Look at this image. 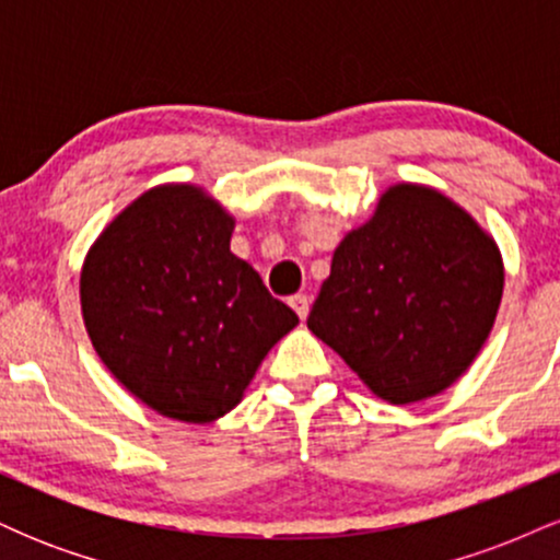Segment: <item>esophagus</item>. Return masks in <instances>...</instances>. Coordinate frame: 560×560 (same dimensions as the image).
Segmentation results:
<instances>
[{
  "label": "esophagus",
  "mask_w": 560,
  "mask_h": 560,
  "mask_svg": "<svg viewBox=\"0 0 560 560\" xmlns=\"http://www.w3.org/2000/svg\"><path fill=\"white\" fill-rule=\"evenodd\" d=\"M289 305L294 307V313H298L302 320L311 313V298H307V294H294V298H289Z\"/></svg>",
  "instance_id": "esophagus-1"
}]
</instances>
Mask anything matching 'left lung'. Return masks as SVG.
Listing matches in <instances>:
<instances>
[{
	"mask_svg": "<svg viewBox=\"0 0 560 560\" xmlns=\"http://www.w3.org/2000/svg\"><path fill=\"white\" fill-rule=\"evenodd\" d=\"M503 298V260L466 210L397 184L334 249L307 329L392 405L447 389L479 355Z\"/></svg>",
	"mask_w": 560,
	"mask_h": 560,
	"instance_id": "left-lung-1",
	"label": "left lung"
}]
</instances>
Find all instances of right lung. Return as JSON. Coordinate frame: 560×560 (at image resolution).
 <instances>
[{
	"instance_id": "right-lung-1",
	"label": "right lung",
	"mask_w": 560,
	"mask_h": 560,
	"mask_svg": "<svg viewBox=\"0 0 560 560\" xmlns=\"http://www.w3.org/2000/svg\"><path fill=\"white\" fill-rule=\"evenodd\" d=\"M231 229L195 186H158L102 231L83 262L81 307L96 355L168 419L229 413L300 320L231 253Z\"/></svg>"
}]
</instances>
